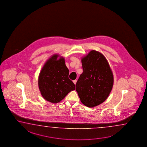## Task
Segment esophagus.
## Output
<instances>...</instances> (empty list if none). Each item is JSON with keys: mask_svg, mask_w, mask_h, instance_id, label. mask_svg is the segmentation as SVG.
I'll use <instances>...</instances> for the list:
<instances>
[{"mask_svg": "<svg viewBox=\"0 0 147 147\" xmlns=\"http://www.w3.org/2000/svg\"><path fill=\"white\" fill-rule=\"evenodd\" d=\"M73 83H74V84H76V82H77V80H74V81H73Z\"/></svg>", "mask_w": 147, "mask_h": 147, "instance_id": "obj_1", "label": "esophagus"}]
</instances>
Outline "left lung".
I'll return each mask as SVG.
<instances>
[{"mask_svg":"<svg viewBox=\"0 0 147 147\" xmlns=\"http://www.w3.org/2000/svg\"><path fill=\"white\" fill-rule=\"evenodd\" d=\"M81 61L83 72L76 84V90L84 105L93 107L107 98L114 76L107 60L98 51H90Z\"/></svg>","mask_w":147,"mask_h":147,"instance_id":"obj_1","label":"left lung"}]
</instances>
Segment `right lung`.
Masks as SVG:
<instances>
[{"label": "right lung", "mask_w": 147, "mask_h": 147, "mask_svg": "<svg viewBox=\"0 0 147 147\" xmlns=\"http://www.w3.org/2000/svg\"><path fill=\"white\" fill-rule=\"evenodd\" d=\"M69 74L64 57L54 54L49 58L38 78V86L42 97L48 102L57 103L75 90V85L69 78Z\"/></svg>", "instance_id": "right-lung-1"}]
</instances>
